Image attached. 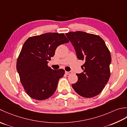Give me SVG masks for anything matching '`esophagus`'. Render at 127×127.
<instances>
[{"label":"esophagus","instance_id":"obj_1","mask_svg":"<svg viewBox=\"0 0 127 127\" xmlns=\"http://www.w3.org/2000/svg\"><path fill=\"white\" fill-rule=\"evenodd\" d=\"M65 73H66V74H67V75H68V74H71V73H72V72H71V71H69V72H68V71H65Z\"/></svg>","mask_w":127,"mask_h":127}]
</instances>
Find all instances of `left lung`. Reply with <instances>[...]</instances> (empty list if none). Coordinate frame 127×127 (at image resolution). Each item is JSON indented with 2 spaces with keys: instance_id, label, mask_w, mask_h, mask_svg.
Segmentation results:
<instances>
[{
  "instance_id": "1",
  "label": "left lung",
  "mask_w": 127,
  "mask_h": 127,
  "mask_svg": "<svg viewBox=\"0 0 127 127\" xmlns=\"http://www.w3.org/2000/svg\"><path fill=\"white\" fill-rule=\"evenodd\" d=\"M79 60H84L83 72L76 74L78 81L72 87L77 94L93 97L102 91L110 77V51L99 35L82 31L66 33Z\"/></svg>"
}]
</instances>
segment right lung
I'll return each mask as SVG.
<instances>
[{
    "label": "right lung",
    "instance_id": "add662e5",
    "mask_svg": "<svg viewBox=\"0 0 127 127\" xmlns=\"http://www.w3.org/2000/svg\"><path fill=\"white\" fill-rule=\"evenodd\" d=\"M69 41L64 33H46L26 40L18 57L16 68L20 81L28 96L33 99H48L56 91L63 69H51L48 61L58 46Z\"/></svg>",
    "mask_w": 127,
    "mask_h": 127
}]
</instances>
